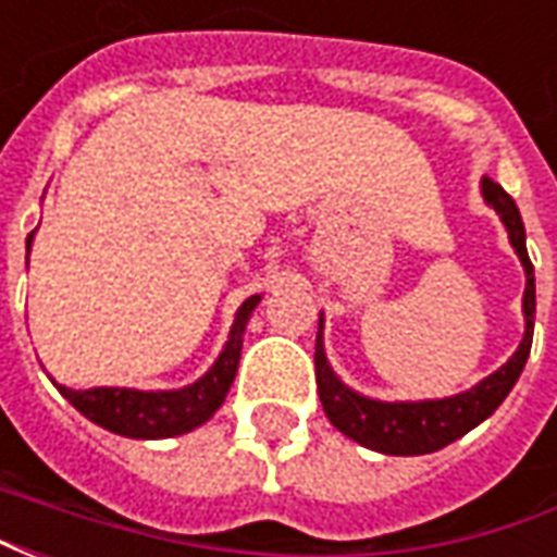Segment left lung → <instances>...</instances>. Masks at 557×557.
Returning a JSON list of instances; mask_svg holds the SVG:
<instances>
[{
  "instance_id": "obj_1",
  "label": "left lung",
  "mask_w": 557,
  "mask_h": 557,
  "mask_svg": "<svg viewBox=\"0 0 557 557\" xmlns=\"http://www.w3.org/2000/svg\"><path fill=\"white\" fill-rule=\"evenodd\" d=\"M483 202L502 218L510 247L519 256V262L525 268V295H522V315H525V334L519 349L502 363L495 373H490L483 382L468 387L462 394L442 399H385L363 397L358 391H351L327 363L325 355V315H319V334H315V385H319V399L325 409L327 420L337 426L343 435H349L351 442L363 444L370 450L387 456H420L435 454L456 438H462L468 430H474L478 423L490 418L498 409L504 397L513 391L519 375L525 370L528 351H531V337H534V310H537V295H534V265L528 259L525 247V226L522 214L504 190L502 184L483 178L480 182Z\"/></svg>"
}]
</instances>
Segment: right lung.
<instances>
[{"instance_id": "1", "label": "right lung", "mask_w": 557, "mask_h": 557, "mask_svg": "<svg viewBox=\"0 0 557 557\" xmlns=\"http://www.w3.org/2000/svg\"><path fill=\"white\" fill-rule=\"evenodd\" d=\"M35 230L26 238V250H32ZM262 301V295H250L238 307L235 322H232L230 339L218 355V361L208 367L206 375H199L194 385L175 387V391H137V387H89V391H74L53 382L59 394L91 423L103 430L127 438H172L184 432L202 426L214 411L223 406L230 394L232 379L242 361L244 327L250 315Z\"/></svg>"}]
</instances>
